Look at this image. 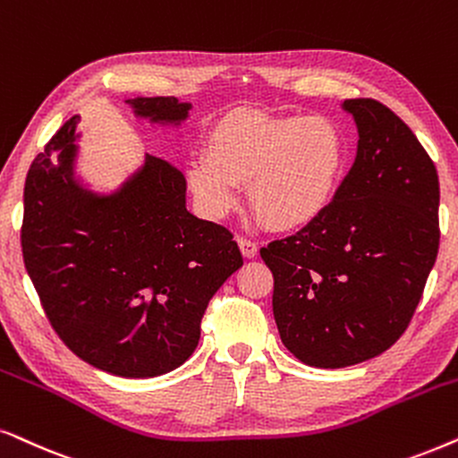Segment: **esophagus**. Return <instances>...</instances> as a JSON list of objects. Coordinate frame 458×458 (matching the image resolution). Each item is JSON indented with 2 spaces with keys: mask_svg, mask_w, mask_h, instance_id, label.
I'll return each instance as SVG.
<instances>
[{
  "mask_svg": "<svg viewBox=\"0 0 458 458\" xmlns=\"http://www.w3.org/2000/svg\"><path fill=\"white\" fill-rule=\"evenodd\" d=\"M236 242H239V247H241V253L245 255L247 259H253L255 255H258V242H253V241H249V239H245V236H239V239H236Z\"/></svg>",
  "mask_w": 458,
  "mask_h": 458,
  "instance_id": "1",
  "label": "esophagus"
}]
</instances>
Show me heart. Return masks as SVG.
<instances>
[{
    "mask_svg": "<svg viewBox=\"0 0 458 458\" xmlns=\"http://www.w3.org/2000/svg\"><path fill=\"white\" fill-rule=\"evenodd\" d=\"M345 157L344 133L320 114L233 111L211 127L203 155L186 163V182L211 217L228 216L247 184L270 228L297 230L333 203Z\"/></svg>",
    "mask_w": 458,
    "mask_h": 458,
    "instance_id": "b5f03b06",
    "label": "heart"
}]
</instances>
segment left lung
<instances>
[{"label":"left lung","instance_id":"1","mask_svg":"<svg viewBox=\"0 0 458 458\" xmlns=\"http://www.w3.org/2000/svg\"><path fill=\"white\" fill-rule=\"evenodd\" d=\"M356 161L333 203L261 249L280 339L308 367L344 369L389 350L419 306L440 247L434 161L398 114L345 100Z\"/></svg>","mask_w":458,"mask_h":458}]
</instances>
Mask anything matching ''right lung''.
I'll use <instances>...</instances> for the list:
<instances>
[{
    "label": "right lung",
    "mask_w": 458,
    "mask_h": 458,
    "mask_svg": "<svg viewBox=\"0 0 458 458\" xmlns=\"http://www.w3.org/2000/svg\"><path fill=\"white\" fill-rule=\"evenodd\" d=\"M136 117L180 125L191 102L174 96L125 100ZM79 114L35 157L24 182L21 245L44 312L72 353L125 379H148L197 350L200 318L242 266L224 225L186 209V178L144 157L117 191L75 178Z\"/></svg>",
    "instance_id": "1"
}]
</instances>
